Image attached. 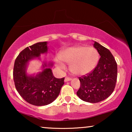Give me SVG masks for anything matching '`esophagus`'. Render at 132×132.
Here are the masks:
<instances>
[{
  "label": "esophagus",
  "mask_w": 132,
  "mask_h": 132,
  "mask_svg": "<svg viewBox=\"0 0 132 132\" xmlns=\"http://www.w3.org/2000/svg\"><path fill=\"white\" fill-rule=\"evenodd\" d=\"M71 80V79L70 78V77H65L64 79V81L65 82H68V81H70Z\"/></svg>",
  "instance_id": "obj_1"
}]
</instances>
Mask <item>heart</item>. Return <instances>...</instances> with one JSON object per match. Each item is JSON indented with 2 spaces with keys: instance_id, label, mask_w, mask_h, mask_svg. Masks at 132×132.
<instances>
[{
  "instance_id": "1",
  "label": "heart",
  "mask_w": 132,
  "mask_h": 132,
  "mask_svg": "<svg viewBox=\"0 0 132 132\" xmlns=\"http://www.w3.org/2000/svg\"><path fill=\"white\" fill-rule=\"evenodd\" d=\"M59 56L62 62L70 64V71L77 76L89 73L95 68L99 60L97 50L93 47L86 46L68 48L61 52ZM56 64L61 69H65V65L61 61L57 60Z\"/></svg>"
}]
</instances>
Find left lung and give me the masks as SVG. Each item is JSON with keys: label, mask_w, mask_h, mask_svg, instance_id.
I'll return each mask as SVG.
<instances>
[{"label": "left lung", "mask_w": 132, "mask_h": 132, "mask_svg": "<svg viewBox=\"0 0 132 132\" xmlns=\"http://www.w3.org/2000/svg\"><path fill=\"white\" fill-rule=\"evenodd\" d=\"M93 46L100 58L93 72L79 77L80 86L77 92L81 100L91 103L109 97L115 89L117 79V64L111 52L96 41Z\"/></svg>", "instance_id": "obj_1"}]
</instances>
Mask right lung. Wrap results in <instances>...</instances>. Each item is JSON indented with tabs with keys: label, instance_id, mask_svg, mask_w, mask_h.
Wrapping results in <instances>:
<instances>
[{
	"label": "right lung",
	"instance_id": "obj_1",
	"mask_svg": "<svg viewBox=\"0 0 132 132\" xmlns=\"http://www.w3.org/2000/svg\"><path fill=\"white\" fill-rule=\"evenodd\" d=\"M48 53L47 42H39L22 50L16 58L13 70L16 89L29 103L41 106L51 103L58 96L64 84V78L54 76L51 68L53 62H43L41 71L29 75L27 69L30 61H41V54Z\"/></svg>",
	"mask_w": 132,
	"mask_h": 132
}]
</instances>
